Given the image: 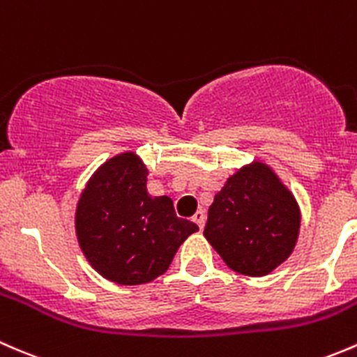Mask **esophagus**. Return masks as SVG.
Returning <instances> with one entry per match:
<instances>
[{
    "label": "esophagus",
    "mask_w": 357,
    "mask_h": 357,
    "mask_svg": "<svg viewBox=\"0 0 357 357\" xmlns=\"http://www.w3.org/2000/svg\"><path fill=\"white\" fill-rule=\"evenodd\" d=\"M194 223H197V227H199L201 230L204 229V222H206V216H204V211H196V215L192 216Z\"/></svg>",
    "instance_id": "34e87169"
}]
</instances>
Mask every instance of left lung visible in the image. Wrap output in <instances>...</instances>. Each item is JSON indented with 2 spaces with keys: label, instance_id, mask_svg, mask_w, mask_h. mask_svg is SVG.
<instances>
[{
  "label": "left lung",
  "instance_id": "8db88e82",
  "mask_svg": "<svg viewBox=\"0 0 357 357\" xmlns=\"http://www.w3.org/2000/svg\"><path fill=\"white\" fill-rule=\"evenodd\" d=\"M299 230L301 208L292 190L270 165L252 160L215 196L204 237L230 270L264 277L289 259Z\"/></svg>",
  "mask_w": 357,
  "mask_h": 357
}]
</instances>
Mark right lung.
<instances>
[{"instance_id":"1","label":"right lung","mask_w":357,"mask_h":357,"mask_svg":"<svg viewBox=\"0 0 357 357\" xmlns=\"http://www.w3.org/2000/svg\"><path fill=\"white\" fill-rule=\"evenodd\" d=\"M149 170L135 151L106 160L75 208V235L91 266L119 285L149 284L172 264L196 223L175 215L168 196L148 194Z\"/></svg>"}]
</instances>
